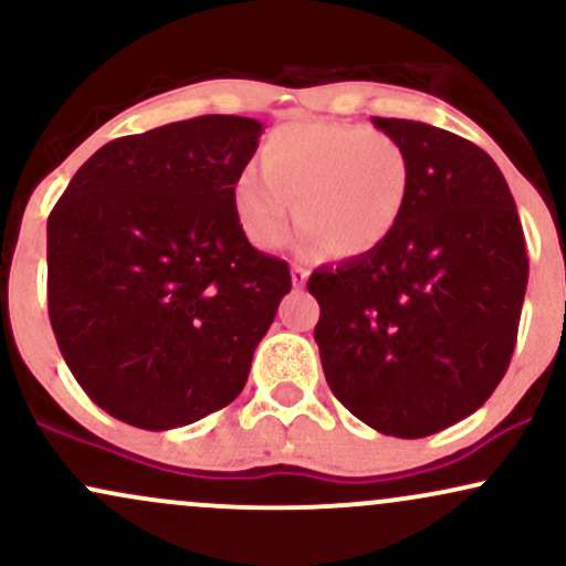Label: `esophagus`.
Segmentation results:
<instances>
[{"label": "esophagus", "mask_w": 566, "mask_h": 566, "mask_svg": "<svg viewBox=\"0 0 566 566\" xmlns=\"http://www.w3.org/2000/svg\"><path fill=\"white\" fill-rule=\"evenodd\" d=\"M305 279H308V271L303 265H292V287L303 290L305 287Z\"/></svg>", "instance_id": "obj_1"}]
</instances>
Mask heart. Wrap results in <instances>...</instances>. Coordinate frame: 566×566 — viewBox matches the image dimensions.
I'll return each mask as SVG.
<instances>
[{"instance_id":"b5f03b06","label":"heart","mask_w":566,"mask_h":566,"mask_svg":"<svg viewBox=\"0 0 566 566\" xmlns=\"http://www.w3.org/2000/svg\"><path fill=\"white\" fill-rule=\"evenodd\" d=\"M261 167L233 184L244 237L261 250L305 229L308 250L359 258L391 237L409 193V157L399 140L346 122H292L261 146Z\"/></svg>"}]
</instances>
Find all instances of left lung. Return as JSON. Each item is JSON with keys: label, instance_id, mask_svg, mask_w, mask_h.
Returning <instances> with one entry per match:
<instances>
[{"label": "left lung", "instance_id": "obj_1", "mask_svg": "<svg viewBox=\"0 0 566 566\" xmlns=\"http://www.w3.org/2000/svg\"><path fill=\"white\" fill-rule=\"evenodd\" d=\"M405 146L409 193L378 250L314 271L324 378L350 415L420 439L469 418L509 369L530 261L486 151L447 129L373 116Z\"/></svg>", "mask_w": 566, "mask_h": 566}]
</instances>
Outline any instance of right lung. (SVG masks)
Returning <instances> with one entry per match:
<instances>
[{
	"instance_id": "obj_1",
	"label": "right lung",
	"mask_w": 566,
	"mask_h": 566,
	"mask_svg": "<svg viewBox=\"0 0 566 566\" xmlns=\"http://www.w3.org/2000/svg\"><path fill=\"white\" fill-rule=\"evenodd\" d=\"M263 125L197 116L106 143L48 220V311L84 394L146 431L197 423L242 394L292 287L247 242L233 184Z\"/></svg>"
}]
</instances>
